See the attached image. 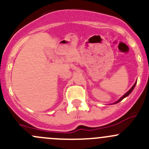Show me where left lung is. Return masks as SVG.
I'll list each match as a JSON object with an SVG mask.
<instances>
[{"instance_id":"obj_1","label":"left lung","mask_w":149,"mask_h":149,"mask_svg":"<svg viewBox=\"0 0 149 149\" xmlns=\"http://www.w3.org/2000/svg\"><path fill=\"white\" fill-rule=\"evenodd\" d=\"M136 83H135V84H134V85H133V86H132V88H130V90H129V91H127V93H126V94H125V95H123V97H121V98H120V100H118V102H115V104H116V103H118V102H120V101H122V100H123V99H124V98H125V97H127V96H128V95H129V94H130V93H131V92H132V91H133V88H134V87H135V86H136Z\"/></svg>"}]
</instances>
